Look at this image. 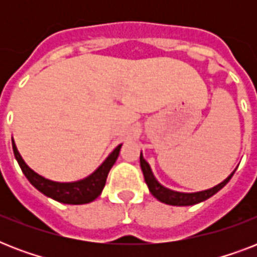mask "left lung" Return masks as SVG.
<instances>
[{
	"label": "left lung",
	"mask_w": 257,
	"mask_h": 257,
	"mask_svg": "<svg viewBox=\"0 0 257 257\" xmlns=\"http://www.w3.org/2000/svg\"><path fill=\"white\" fill-rule=\"evenodd\" d=\"M140 165L141 171H143V175H144L145 183H147V185H148L149 188V192H151L159 201H161V203L169 204V205H179V207L193 205V204L201 203L204 200L209 199L211 196L217 193V192L231 180V177L233 176V173H235V171H233L231 175L228 176L227 179L224 180L223 183L217 184L216 187L211 188V189H205V191L201 192H195V193H184V192H176L172 191V189H168V188L163 187V185L157 181L156 177L153 176L152 169H151L149 164L145 161L144 157H143V153H140Z\"/></svg>",
	"instance_id": "1"
}]
</instances>
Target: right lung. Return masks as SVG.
Segmentation results:
<instances>
[{
  "instance_id": "1",
  "label": "right lung",
  "mask_w": 257,
  "mask_h": 257,
  "mask_svg": "<svg viewBox=\"0 0 257 257\" xmlns=\"http://www.w3.org/2000/svg\"><path fill=\"white\" fill-rule=\"evenodd\" d=\"M12 145H13L14 157H16L22 173L25 175L26 179L29 180V183L36 189H38L41 193H44L50 199L56 200V201L77 205V204L90 203L101 195V192L105 187V183H106L109 171L113 167V164L116 163L122 144L114 148V151L105 159L104 163L93 172L92 175H89L85 179L78 180V181H73V183H57V181H52V180H48L40 176L33 169L28 167V164L24 161L20 152L17 151V147H16L13 140H12Z\"/></svg>"
}]
</instances>
